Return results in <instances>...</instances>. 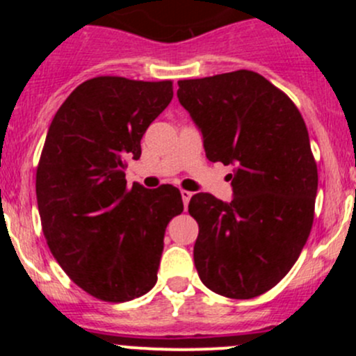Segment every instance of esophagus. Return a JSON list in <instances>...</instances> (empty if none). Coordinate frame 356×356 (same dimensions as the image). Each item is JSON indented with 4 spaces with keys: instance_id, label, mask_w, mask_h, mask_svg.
Here are the masks:
<instances>
[{
    "instance_id": "1",
    "label": "esophagus",
    "mask_w": 356,
    "mask_h": 356,
    "mask_svg": "<svg viewBox=\"0 0 356 356\" xmlns=\"http://www.w3.org/2000/svg\"><path fill=\"white\" fill-rule=\"evenodd\" d=\"M181 196H182V201H184V207H188V203H189V200H191L193 193L191 191H186V189H182Z\"/></svg>"
}]
</instances>
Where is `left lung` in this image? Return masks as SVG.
<instances>
[{
  "label": "left lung",
  "mask_w": 356,
  "mask_h": 356,
  "mask_svg": "<svg viewBox=\"0 0 356 356\" xmlns=\"http://www.w3.org/2000/svg\"><path fill=\"white\" fill-rule=\"evenodd\" d=\"M177 84L208 160L234 165L231 203L210 193L189 201L200 227L196 270L222 296H260L291 270L314 224L318 174L307 125L288 95L257 72Z\"/></svg>",
  "instance_id": "1"
}]
</instances>
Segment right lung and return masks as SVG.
<instances>
[{"mask_svg":"<svg viewBox=\"0 0 356 356\" xmlns=\"http://www.w3.org/2000/svg\"><path fill=\"white\" fill-rule=\"evenodd\" d=\"M172 96V81L102 75L77 86L48 129L35 174L42 232L68 277L98 300L122 303L156 284L165 229L184 210L177 188H127L124 172Z\"/></svg>","mask_w":356,"mask_h":356,"instance_id":"obj_1","label":"right lung"}]
</instances>
